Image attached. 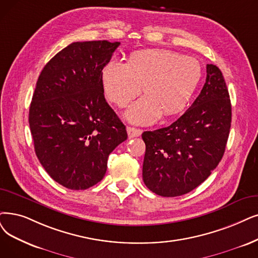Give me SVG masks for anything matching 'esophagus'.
<instances>
[{
    "label": "esophagus",
    "mask_w": 258,
    "mask_h": 258,
    "mask_svg": "<svg viewBox=\"0 0 258 258\" xmlns=\"http://www.w3.org/2000/svg\"><path fill=\"white\" fill-rule=\"evenodd\" d=\"M127 133H128L129 139H133V138L140 137L142 135V130L133 128V127H127Z\"/></svg>",
    "instance_id": "34e87169"
}]
</instances>
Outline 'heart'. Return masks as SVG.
Returning a JSON list of instances; mask_svg holds the SVG:
<instances>
[{"mask_svg":"<svg viewBox=\"0 0 258 258\" xmlns=\"http://www.w3.org/2000/svg\"><path fill=\"white\" fill-rule=\"evenodd\" d=\"M202 76L199 61L176 51L143 50L133 54L129 62L111 60L101 72L107 98L125 107L143 89L146 95L125 113L126 118L139 125H149L162 113L171 116L188 105Z\"/></svg>","mask_w":258,"mask_h":258,"instance_id":"b5f03b06","label":"heart"}]
</instances>
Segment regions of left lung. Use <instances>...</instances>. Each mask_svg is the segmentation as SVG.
I'll return each instance as SVG.
<instances>
[{"label":"left lung","mask_w":258,"mask_h":258,"mask_svg":"<svg viewBox=\"0 0 258 258\" xmlns=\"http://www.w3.org/2000/svg\"><path fill=\"white\" fill-rule=\"evenodd\" d=\"M232 106L221 71L207 66V79L192 105L170 126L143 132V181L154 194L177 197L207 180L230 135Z\"/></svg>","instance_id":"8db88e82"}]
</instances>
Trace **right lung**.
<instances>
[{
    "label": "right lung",
    "instance_id": "add662e5",
    "mask_svg": "<svg viewBox=\"0 0 258 258\" xmlns=\"http://www.w3.org/2000/svg\"><path fill=\"white\" fill-rule=\"evenodd\" d=\"M119 42H74L41 72L29 107L35 151L50 178L69 189L101 181L109 154L128 136L108 105L101 72Z\"/></svg>",
    "mask_w": 258,
    "mask_h": 258
}]
</instances>
